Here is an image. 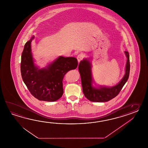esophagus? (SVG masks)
Here are the masks:
<instances>
[{"label":"esophagus","mask_w":148,"mask_h":148,"mask_svg":"<svg viewBox=\"0 0 148 148\" xmlns=\"http://www.w3.org/2000/svg\"><path fill=\"white\" fill-rule=\"evenodd\" d=\"M84 54L82 53L79 54L77 56V60H78V61L79 62L80 61H82L84 59Z\"/></svg>","instance_id":"34e87169"}]
</instances>
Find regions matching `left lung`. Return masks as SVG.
<instances>
[{
	"label": "left lung",
	"instance_id": "obj_1",
	"mask_svg": "<svg viewBox=\"0 0 148 148\" xmlns=\"http://www.w3.org/2000/svg\"><path fill=\"white\" fill-rule=\"evenodd\" d=\"M127 57V62L126 64L125 74L122 80L117 85L110 87H103L95 88L92 86V75L91 64L89 60L84 59L81 61L79 64V71L82 79V91L85 96L89 101L94 102H105L115 97L120 93L126 82L129 78L130 70V63L129 53L125 51Z\"/></svg>",
	"mask_w": 148,
	"mask_h": 148
}]
</instances>
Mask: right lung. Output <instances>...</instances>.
<instances>
[{
    "label": "right lung",
    "instance_id": "obj_1",
    "mask_svg": "<svg viewBox=\"0 0 148 148\" xmlns=\"http://www.w3.org/2000/svg\"><path fill=\"white\" fill-rule=\"evenodd\" d=\"M33 38L25 43L22 54L21 71L23 80L36 99L47 101H57L63 95L64 76L68 71L77 68L78 61L74 57L60 56L47 68L38 69L34 64L32 55L31 44Z\"/></svg>",
    "mask_w": 148,
    "mask_h": 148
}]
</instances>
